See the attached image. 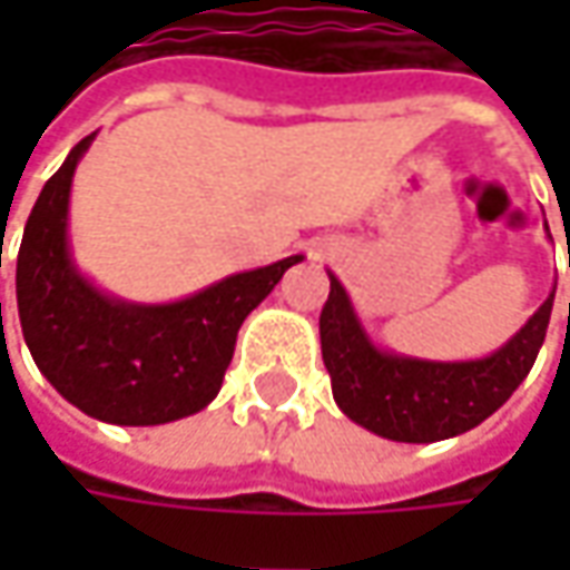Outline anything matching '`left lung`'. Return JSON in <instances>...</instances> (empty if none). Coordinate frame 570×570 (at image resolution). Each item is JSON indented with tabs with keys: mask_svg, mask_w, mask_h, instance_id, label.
Instances as JSON below:
<instances>
[{
	"mask_svg": "<svg viewBox=\"0 0 570 570\" xmlns=\"http://www.w3.org/2000/svg\"><path fill=\"white\" fill-rule=\"evenodd\" d=\"M326 275L330 297L320 314V348L333 400L355 425L403 444L456 438L508 403L537 362L556 301L552 288L537 314L482 358L431 362L371 340L345 285Z\"/></svg>",
	"mask_w": 570,
	"mask_h": 570,
	"instance_id": "left-lung-1",
	"label": "left lung"
}]
</instances>
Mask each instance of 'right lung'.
Instances as JSON below:
<instances>
[{
  "instance_id": "right-lung-1",
  "label": "right lung",
  "mask_w": 570,
  "mask_h": 570,
  "mask_svg": "<svg viewBox=\"0 0 570 570\" xmlns=\"http://www.w3.org/2000/svg\"><path fill=\"white\" fill-rule=\"evenodd\" d=\"M85 136L43 184L24 225L14 295L33 364L62 400L107 425H167L206 409L225 381L237 330L304 256L225 275L165 304L110 295L78 269L69 196Z\"/></svg>"
}]
</instances>
